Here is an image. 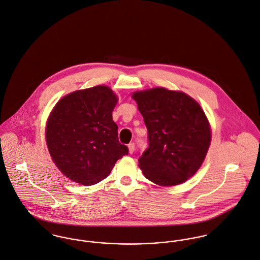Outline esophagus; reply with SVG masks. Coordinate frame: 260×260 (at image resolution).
Masks as SVG:
<instances>
[{
  "mask_svg": "<svg viewBox=\"0 0 260 260\" xmlns=\"http://www.w3.org/2000/svg\"><path fill=\"white\" fill-rule=\"evenodd\" d=\"M128 148H129V153H130V154H133L134 151H135V144H134V143H130V144L128 145Z\"/></svg>",
  "mask_w": 260,
  "mask_h": 260,
  "instance_id": "1",
  "label": "esophagus"
}]
</instances>
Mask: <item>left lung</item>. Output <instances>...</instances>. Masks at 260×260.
<instances>
[{
    "mask_svg": "<svg viewBox=\"0 0 260 260\" xmlns=\"http://www.w3.org/2000/svg\"><path fill=\"white\" fill-rule=\"evenodd\" d=\"M132 97L148 130L149 146L138 159L144 176L160 186L184 183L203 164L210 147L205 112L189 95L161 87Z\"/></svg>",
    "mask_w": 260,
    "mask_h": 260,
    "instance_id": "obj_1",
    "label": "left lung"
}]
</instances>
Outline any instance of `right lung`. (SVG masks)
I'll return each instance as SVG.
<instances>
[{
	"instance_id": "add662e5",
	"label": "right lung",
	"mask_w": 260,
	"mask_h": 260,
	"mask_svg": "<svg viewBox=\"0 0 260 260\" xmlns=\"http://www.w3.org/2000/svg\"><path fill=\"white\" fill-rule=\"evenodd\" d=\"M117 97L107 86L64 96L47 121V148L52 161L72 181L92 186L105 179L117 160L128 155L112 119Z\"/></svg>"
}]
</instances>
